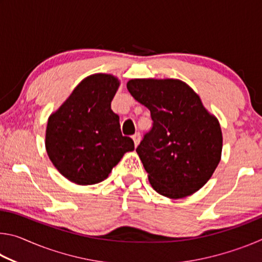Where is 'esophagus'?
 Masks as SVG:
<instances>
[{
  "instance_id": "obj_1",
  "label": "esophagus",
  "mask_w": 262,
  "mask_h": 262,
  "mask_svg": "<svg viewBox=\"0 0 262 262\" xmlns=\"http://www.w3.org/2000/svg\"><path fill=\"white\" fill-rule=\"evenodd\" d=\"M133 141H134L135 145H137V144L140 143V141H141V134H140V133H136V134L133 135Z\"/></svg>"
}]
</instances>
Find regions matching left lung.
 I'll return each mask as SVG.
<instances>
[{"instance_id":"8db88e82","label":"left lung","mask_w":262,"mask_h":262,"mask_svg":"<svg viewBox=\"0 0 262 262\" xmlns=\"http://www.w3.org/2000/svg\"><path fill=\"white\" fill-rule=\"evenodd\" d=\"M127 89L152 119L136 148L152 188L171 199L195 193L221 161L219 120L179 79H130Z\"/></svg>"}]
</instances>
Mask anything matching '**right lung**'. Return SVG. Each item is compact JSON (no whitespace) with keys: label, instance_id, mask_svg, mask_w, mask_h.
Returning a JSON list of instances; mask_svg holds the SVG:
<instances>
[{"label":"right lung","instance_id":"1","mask_svg":"<svg viewBox=\"0 0 262 262\" xmlns=\"http://www.w3.org/2000/svg\"><path fill=\"white\" fill-rule=\"evenodd\" d=\"M118 88L112 75H91L48 119V157L75 184L100 183L123 155L134 150V141L122 136L119 117L111 110Z\"/></svg>","mask_w":262,"mask_h":262}]
</instances>
